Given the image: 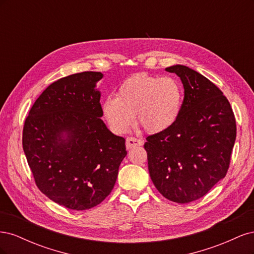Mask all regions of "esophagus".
<instances>
[{"instance_id":"obj_1","label":"esophagus","mask_w":254,"mask_h":254,"mask_svg":"<svg viewBox=\"0 0 254 254\" xmlns=\"http://www.w3.org/2000/svg\"><path fill=\"white\" fill-rule=\"evenodd\" d=\"M143 145V141L136 139V137L132 136H128L126 139V147L127 149H131L133 147H136V146H141Z\"/></svg>"}]
</instances>
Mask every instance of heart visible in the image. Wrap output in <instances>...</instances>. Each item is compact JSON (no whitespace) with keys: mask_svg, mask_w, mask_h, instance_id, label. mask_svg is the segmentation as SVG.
I'll use <instances>...</instances> for the list:
<instances>
[{"mask_svg":"<svg viewBox=\"0 0 254 254\" xmlns=\"http://www.w3.org/2000/svg\"><path fill=\"white\" fill-rule=\"evenodd\" d=\"M183 102V89L172 76L135 74L121 84L118 96L104 102V115L115 132L124 133L137 124L146 132L159 133L178 120Z\"/></svg>","mask_w":254,"mask_h":254,"instance_id":"obj_1","label":"heart"}]
</instances>
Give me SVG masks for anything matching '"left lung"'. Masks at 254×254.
<instances>
[{"label": "left lung", "instance_id": "8db88e82", "mask_svg": "<svg viewBox=\"0 0 254 254\" xmlns=\"http://www.w3.org/2000/svg\"><path fill=\"white\" fill-rule=\"evenodd\" d=\"M166 71L183 83L181 112L171 128L146 137L144 148L157 190L168 200L189 203L225 178L236 122L227 97L203 75L180 64Z\"/></svg>", "mask_w": 254, "mask_h": 254}]
</instances>
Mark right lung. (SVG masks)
<instances>
[{"mask_svg": "<svg viewBox=\"0 0 254 254\" xmlns=\"http://www.w3.org/2000/svg\"><path fill=\"white\" fill-rule=\"evenodd\" d=\"M101 72L76 73L51 83L30 108L22 145L36 186L51 200L83 211L108 196L127 155L125 139L101 120ZM65 132L66 139H61Z\"/></svg>", "mask_w": 254, "mask_h": 254, "instance_id": "obj_1", "label": "right lung"}]
</instances>
